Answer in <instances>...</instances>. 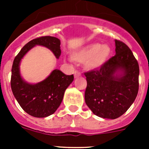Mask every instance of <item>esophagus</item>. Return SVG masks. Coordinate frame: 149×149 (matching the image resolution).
<instances>
[{"label": "esophagus", "instance_id": "esophagus-1", "mask_svg": "<svg viewBox=\"0 0 149 149\" xmlns=\"http://www.w3.org/2000/svg\"><path fill=\"white\" fill-rule=\"evenodd\" d=\"M80 76H81V73L79 71H78V70H76V71L74 72V77L79 78L80 77Z\"/></svg>", "mask_w": 149, "mask_h": 149}]
</instances>
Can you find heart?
Here are the masks:
<instances>
[{"label":"heart","mask_w":149,"mask_h":149,"mask_svg":"<svg viewBox=\"0 0 149 149\" xmlns=\"http://www.w3.org/2000/svg\"><path fill=\"white\" fill-rule=\"evenodd\" d=\"M112 49L107 45L93 43L77 49L71 54L74 62L84 64L86 68L94 70L101 68L110 58Z\"/></svg>","instance_id":"1"}]
</instances>
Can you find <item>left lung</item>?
Listing matches in <instances>:
<instances>
[{
	"label": "left lung",
	"instance_id": "left-lung-1",
	"mask_svg": "<svg viewBox=\"0 0 149 149\" xmlns=\"http://www.w3.org/2000/svg\"><path fill=\"white\" fill-rule=\"evenodd\" d=\"M115 54L100 69L84 73L85 102L97 116L116 119L129 109L137 97L139 65L131 49L115 40ZM118 71H122L118 75Z\"/></svg>",
	"mask_w": 149,
	"mask_h": 149
}]
</instances>
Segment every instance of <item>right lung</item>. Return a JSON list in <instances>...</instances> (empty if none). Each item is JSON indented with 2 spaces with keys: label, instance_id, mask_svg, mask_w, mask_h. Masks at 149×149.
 Wrapping results in <instances>:
<instances>
[{
  "label": "right lung",
  "instance_id": "right-lung-1",
  "mask_svg": "<svg viewBox=\"0 0 149 149\" xmlns=\"http://www.w3.org/2000/svg\"><path fill=\"white\" fill-rule=\"evenodd\" d=\"M35 45L49 48L57 58L61 55V41L50 36L37 37L29 42L15 57L11 69L10 86L12 92L22 109L35 118L52 115L62 102L66 88L73 81V75L67 76L60 70H54L42 81L30 84L22 79L19 64L22 58Z\"/></svg>",
  "mask_w": 149,
  "mask_h": 149
}]
</instances>
